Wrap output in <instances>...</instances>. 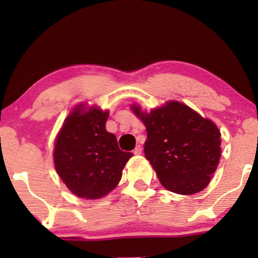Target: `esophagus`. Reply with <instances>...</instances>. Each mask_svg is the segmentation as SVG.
<instances>
[{
	"label": "esophagus",
	"mask_w": 258,
	"mask_h": 258,
	"mask_svg": "<svg viewBox=\"0 0 258 258\" xmlns=\"http://www.w3.org/2000/svg\"><path fill=\"white\" fill-rule=\"evenodd\" d=\"M133 153L135 154V155H141V154H142V147H141V146H136L135 149L133 150Z\"/></svg>",
	"instance_id": "34e87169"
}]
</instances>
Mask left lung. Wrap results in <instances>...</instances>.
Listing matches in <instances>:
<instances>
[{
  "instance_id": "obj_1",
  "label": "left lung",
  "mask_w": 258,
  "mask_h": 258,
  "mask_svg": "<svg viewBox=\"0 0 258 258\" xmlns=\"http://www.w3.org/2000/svg\"><path fill=\"white\" fill-rule=\"evenodd\" d=\"M147 129L146 158L165 189L192 195L209 184L221 158V133L188 105L169 101L150 112L134 104Z\"/></svg>"
}]
</instances>
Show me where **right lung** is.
Returning a JSON list of instances; mask_svg holds the SVG:
<instances>
[{"label":"right lung","mask_w":258,"mask_h":258,"mask_svg":"<svg viewBox=\"0 0 258 258\" xmlns=\"http://www.w3.org/2000/svg\"><path fill=\"white\" fill-rule=\"evenodd\" d=\"M108 111L77 105L64 119L55 141L56 171L68 189L81 199H101L118 184L122 170L133 156L118 148L108 133Z\"/></svg>","instance_id":"obj_1"}]
</instances>
